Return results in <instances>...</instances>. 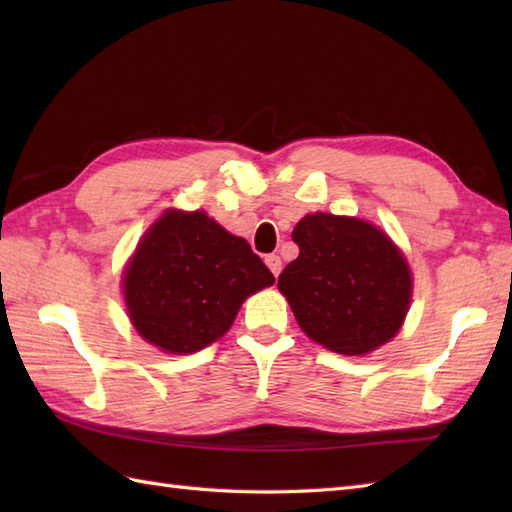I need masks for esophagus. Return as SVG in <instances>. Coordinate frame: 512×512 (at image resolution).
Returning a JSON list of instances; mask_svg holds the SVG:
<instances>
[{
  "instance_id": "34e87169",
  "label": "esophagus",
  "mask_w": 512,
  "mask_h": 512,
  "mask_svg": "<svg viewBox=\"0 0 512 512\" xmlns=\"http://www.w3.org/2000/svg\"><path fill=\"white\" fill-rule=\"evenodd\" d=\"M266 266L270 268V273H273L275 277H279L281 273V257L279 255H266Z\"/></svg>"
}]
</instances>
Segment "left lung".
<instances>
[{"instance_id":"1","label":"left lung","mask_w":512,"mask_h":512,"mask_svg":"<svg viewBox=\"0 0 512 512\" xmlns=\"http://www.w3.org/2000/svg\"><path fill=\"white\" fill-rule=\"evenodd\" d=\"M299 257L277 288L299 328L343 356L394 339L411 303V270L387 233L358 217L312 213L292 231Z\"/></svg>"}]
</instances>
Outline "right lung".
<instances>
[{
    "label": "right lung",
    "instance_id": "obj_1",
    "mask_svg": "<svg viewBox=\"0 0 512 512\" xmlns=\"http://www.w3.org/2000/svg\"><path fill=\"white\" fill-rule=\"evenodd\" d=\"M275 277L244 237L204 211L169 209L147 228L123 275L136 332L167 354H191L231 328L246 297Z\"/></svg>",
    "mask_w": 512,
    "mask_h": 512
}]
</instances>
